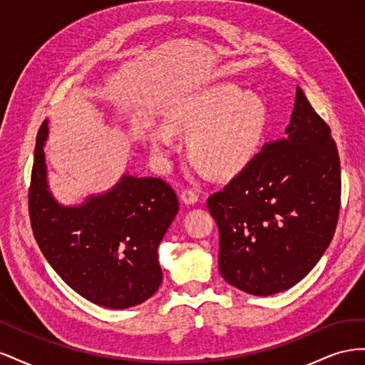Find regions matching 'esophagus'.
<instances>
[{
  "label": "esophagus",
  "mask_w": 365,
  "mask_h": 365,
  "mask_svg": "<svg viewBox=\"0 0 365 365\" xmlns=\"http://www.w3.org/2000/svg\"><path fill=\"white\" fill-rule=\"evenodd\" d=\"M197 195L195 190H192V189H185V190H182L181 192V202L182 204H185V205H193V204H196L197 202Z\"/></svg>",
  "instance_id": "esophagus-1"
}]
</instances>
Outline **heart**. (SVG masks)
<instances>
[{
    "instance_id": "1",
    "label": "heart",
    "mask_w": 365,
    "mask_h": 365,
    "mask_svg": "<svg viewBox=\"0 0 365 365\" xmlns=\"http://www.w3.org/2000/svg\"><path fill=\"white\" fill-rule=\"evenodd\" d=\"M164 126L173 134H190V160L215 176L235 173L252 160L267 126V106L254 93H244L231 83L202 88L172 108ZM150 149L161 161L173 153L165 130L149 135Z\"/></svg>"
}]
</instances>
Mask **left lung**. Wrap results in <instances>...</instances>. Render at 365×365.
Here are the masks:
<instances>
[{
	"label": "left lung",
	"mask_w": 365,
	"mask_h": 365,
	"mask_svg": "<svg viewBox=\"0 0 365 365\" xmlns=\"http://www.w3.org/2000/svg\"><path fill=\"white\" fill-rule=\"evenodd\" d=\"M341 169L330 128L297 86L284 135L263 145L207 207L219 228V272L268 297L302 282L332 242Z\"/></svg>",
	"instance_id": "1"
}]
</instances>
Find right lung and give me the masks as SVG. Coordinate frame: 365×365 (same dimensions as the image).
<instances>
[{"instance_id": "right-lung-1", "label": "right lung", "mask_w": 365, "mask_h": 365, "mask_svg": "<svg viewBox=\"0 0 365 365\" xmlns=\"http://www.w3.org/2000/svg\"><path fill=\"white\" fill-rule=\"evenodd\" d=\"M48 120L39 128L29 210L33 235L51 268L88 302L109 309L141 304L163 282L158 247L178 213L172 187L123 173L82 204L63 205L50 190Z\"/></svg>"}]
</instances>
